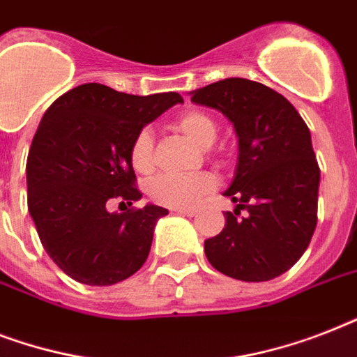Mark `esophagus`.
<instances>
[{
  "label": "esophagus",
  "instance_id": "esophagus-1",
  "mask_svg": "<svg viewBox=\"0 0 357 357\" xmlns=\"http://www.w3.org/2000/svg\"><path fill=\"white\" fill-rule=\"evenodd\" d=\"M174 211L178 213V215H185V217H192V215H196L195 207H176Z\"/></svg>",
  "mask_w": 357,
  "mask_h": 357
}]
</instances>
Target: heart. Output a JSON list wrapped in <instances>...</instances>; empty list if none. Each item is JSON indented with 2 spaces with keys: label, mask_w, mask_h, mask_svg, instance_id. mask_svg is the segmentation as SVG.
Segmentation results:
<instances>
[{
  "label": "heart",
  "mask_w": 357,
  "mask_h": 357,
  "mask_svg": "<svg viewBox=\"0 0 357 357\" xmlns=\"http://www.w3.org/2000/svg\"><path fill=\"white\" fill-rule=\"evenodd\" d=\"M176 128L202 148H209L217 139V126L211 116L200 111H187L176 119ZM129 162L135 172L150 174L155 167V146L150 129H140L129 146ZM217 187V179L211 174L196 176H172L162 174L148 185L150 198L167 207H189L202 196L209 195Z\"/></svg>",
  "instance_id": "b5f03b06"
}]
</instances>
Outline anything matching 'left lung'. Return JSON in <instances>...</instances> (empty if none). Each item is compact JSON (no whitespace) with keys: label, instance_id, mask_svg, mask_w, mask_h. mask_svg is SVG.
Wrapping results in <instances>:
<instances>
[{"label":"left lung","instance_id":"1","mask_svg":"<svg viewBox=\"0 0 357 357\" xmlns=\"http://www.w3.org/2000/svg\"><path fill=\"white\" fill-rule=\"evenodd\" d=\"M190 100L226 114L238 137L237 174L224 192L237 207L204 244L207 261L243 282L282 276L317 226L321 170L310 128L282 94L243 77L198 89Z\"/></svg>","mask_w":357,"mask_h":357}]
</instances>
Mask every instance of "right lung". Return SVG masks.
Returning <instances> with one entry per match:
<instances>
[{"label":"right lung","mask_w":357,"mask_h":357,"mask_svg":"<svg viewBox=\"0 0 357 357\" xmlns=\"http://www.w3.org/2000/svg\"><path fill=\"white\" fill-rule=\"evenodd\" d=\"M183 102L178 92L133 96L85 83L42 116L27 155V209L53 263L85 285L133 276L150 254L159 206L109 213L113 200H139L131 140L146 123Z\"/></svg>","instance_id":"right-lung-1"}]
</instances>
